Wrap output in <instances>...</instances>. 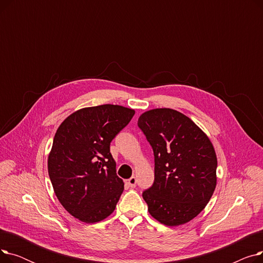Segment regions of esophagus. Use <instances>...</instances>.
Here are the masks:
<instances>
[{"mask_svg":"<svg viewBox=\"0 0 263 263\" xmlns=\"http://www.w3.org/2000/svg\"><path fill=\"white\" fill-rule=\"evenodd\" d=\"M126 184L131 187V189H134L136 186V178L135 177H131L130 179H128V180H126Z\"/></svg>","mask_w":263,"mask_h":263,"instance_id":"34e87169","label":"esophagus"}]
</instances>
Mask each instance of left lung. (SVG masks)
Instances as JSON below:
<instances>
[{"label":"left lung","instance_id":"8db88e82","mask_svg":"<svg viewBox=\"0 0 263 263\" xmlns=\"http://www.w3.org/2000/svg\"><path fill=\"white\" fill-rule=\"evenodd\" d=\"M137 126L155 156V181L143 192L149 213L166 226L190 222L204 209L216 186L212 143L189 117L172 108L145 112Z\"/></svg>","mask_w":263,"mask_h":263}]
</instances>
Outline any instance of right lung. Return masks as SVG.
Masks as SVG:
<instances>
[{
	"mask_svg": "<svg viewBox=\"0 0 263 263\" xmlns=\"http://www.w3.org/2000/svg\"><path fill=\"white\" fill-rule=\"evenodd\" d=\"M134 114L114 104L85 107L68 116L55 133L50 180L62 205L81 222H100L116 208L123 181L109 145Z\"/></svg>",
	"mask_w": 263,
	"mask_h": 263,
	"instance_id": "add662e5",
	"label": "right lung"
}]
</instances>
